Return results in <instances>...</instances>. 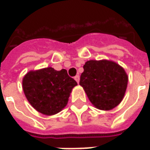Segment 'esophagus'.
Returning <instances> with one entry per match:
<instances>
[{
	"mask_svg": "<svg viewBox=\"0 0 150 150\" xmlns=\"http://www.w3.org/2000/svg\"><path fill=\"white\" fill-rule=\"evenodd\" d=\"M75 81L79 83V75H76V76H75Z\"/></svg>",
	"mask_w": 150,
	"mask_h": 150,
	"instance_id": "1",
	"label": "esophagus"
}]
</instances>
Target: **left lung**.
Masks as SVG:
<instances>
[{"mask_svg":"<svg viewBox=\"0 0 150 150\" xmlns=\"http://www.w3.org/2000/svg\"><path fill=\"white\" fill-rule=\"evenodd\" d=\"M79 84L89 100L100 110H111L121 102L128 75L117 63L108 60H90L83 66Z\"/></svg>","mask_w":150,"mask_h":150,"instance_id":"8db88e82","label":"left lung"}]
</instances>
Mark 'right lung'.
I'll list each match as a JSON object with an SVG mask.
<instances>
[{
	"instance_id": "obj_1",
	"label": "right lung",
	"mask_w": 150,
	"mask_h": 150,
	"mask_svg": "<svg viewBox=\"0 0 150 150\" xmlns=\"http://www.w3.org/2000/svg\"><path fill=\"white\" fill-rule=\"evenodd\" d=\"M77 85L65 69L52 67L28 72L22 80V88L30 104L39 112L51 116L65 107L72 88Z\"/></svg>"
}]
</instances>
